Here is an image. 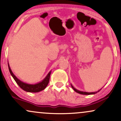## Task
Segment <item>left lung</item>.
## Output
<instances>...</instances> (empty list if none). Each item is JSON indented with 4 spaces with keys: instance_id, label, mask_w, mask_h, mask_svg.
I'll return each mask as SVG.
<instances>
[{
    "instance_id": "obj_1",
    "label": "left lung",
    "mask_w": 121,
    "mask_h": 121,
    "mask_svg": "<svg viewBox=\"0 0 121 121\" xmlns=\"http://www.w3.org/2000/svg\"><path fill=\"white\" fill-rule=\"evenodd\" d=\"M71 85V86H72V87L73 89V90L75 91L76 92H77V93L78 94H82V95H93V94H95L97 93V92L100 91L101 90V89H100V90L97 91H95V92H85V91H80V90H77V89H75V87H74L73 86V85L72 84H70Z\"/></svg>"
}]
</instances>
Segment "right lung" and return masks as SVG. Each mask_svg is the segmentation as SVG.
<instances>
[{
    "label": "right lung",
    "mask_w": 121,
    "mask_h": 121,
    "mask_svg": "<svg viewBox=\"0 0 121 121\" xmlns=\"http://www.w3.org/2000/svg\"><path fill=\"white\" fill-rule=\"evenodd\" d=\"M8 67H9V72L10 73L11 75L12 76L13 78L15 81L16 83L17 84V85L21 87L22 90L25 91L26 92H38L44 90L46 88V86L48 84L49 81V78H50L51 73L52 71H50L47 74V75H46V77L43 79L42 81H41L40 82H37V83L34 84H27L26 82H24L21 81L20 79L17 78L15 75H14L10 67L9 62L8 63Z\"/></svg>",
    "instance_id": "right-lung-1"
}]
</instances>
